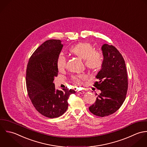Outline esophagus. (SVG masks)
Returning <instances> with one entry per match:
<instances>
[{"instance_id":"obj_1","label":"esophagus","mask_w":147,"mask_h":147,"mask_svg":"<svg viewBox=\"0 0 147 147\" xmlns=\"http://www.w3.org/2000/svg\"><path fill=\"white\" fill-rule=\"evenodd\" d=\"M77 92L78 93H80V94H84L85 93V91H77Z\"/></svg>"}]
</instances>
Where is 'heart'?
Returning a JSON list of instances; mask_svg holds the SVG:
<instances>
[{
	"label": "heart",
	"mask_w": 147,
	"mask_h": 147,
	"mask_svg": "<svg viewBox=\"0 0 147 147\" xmlns=\"http://www.w3.org/2000/svg\"><path fill=\"white\" fill-rule=\"evenodd\" d=\"M69 52L78 58L84 60L86 67L90 70L96 71L101 69L103 59L100 52L94 51L92 45L88 42H80L73 45ZM66 59L63 55H59L57 60V66L59 71L63 70L66 66ZM87 78L85 74H81L71 77L73 83L76 85H81L83 81Z\"/></svg>",
	"instance_id": "heart-1"
}]
</instances>
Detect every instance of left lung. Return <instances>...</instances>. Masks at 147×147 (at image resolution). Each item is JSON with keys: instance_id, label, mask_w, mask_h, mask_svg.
I'll return each instance as SVG.
<instances>
[{"instance_id": "8db88e82", "label": "left lung", "mask_w": 147, "mask_h": 147, "mask_svg": "<svg viewBox=\"0 0 147 147\" xmlns=\"http://www.w3.org/2000/svg\"><path fill=\"white\" fill-rule=\"evenodd\" d=\"M103 62L96 76L98 82L94 86L100 90L95 103L89 107L94 115L104 117L115 113L123 103L128 89V78L124 59L117 49L105 44L101 48Z\"/></svg>"}]
</instances>
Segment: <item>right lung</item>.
I'll return each instance as SVG.
<instances>
[{
  "instance_id": "right-lung-1",
  "label": "right lung",
  "mask_w": 147,
  "mask_h": 147,
  "mask_svg": "<svg viewBox=\"0 0 147 147\" xmlns=\"http://www.w3.org/2000/svg\"><path fill=\"white\" fill-rule=\"evenodd\" d=\"M63 45L59 40L42 43L30 57L26 73L28 96L36 110L49 118L61 116L67 109V99L73 90H56L53 81L59 69L57 58Z\"/></svg>"
}]
</instances>
